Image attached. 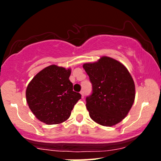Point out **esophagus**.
<instances>
[{"instance_id":"obj_1","label":"esophagus","mask_w":161,"mask_h":161,"mask_svg":"<svg viewBox=\"0 0 161 161\" xmlns=\"http://www.w3.org/2000/svg\"><path fill=\"white\" fill-rule=\"evenodd\" d=\"M80 94H81V95H82V97L83 98V97H84V96H85V93H84V92H83V91H81V92H80Z\"/></svg>"}]
</instances>
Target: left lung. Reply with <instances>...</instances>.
Wrapping results in <instances>:
<instances>
[{
    "mask_svg": "<svg viewBox=\"0 0 161 161\" xmlns=\"http://www.w3.org/2000/svg\"><path fill=\"white\" fill-rule=\"evenodd\" d=\"M83 68L92 85V95L86 97L90 117L104 126L117 124L128 114L136 96L135 83L128 69L108 57L85 64Z\"/></svg>",
    "mask_w": 161,
    "mask_h": 161,
    "instance_id": "1",
    "label": "left lung"
}]
</instances>
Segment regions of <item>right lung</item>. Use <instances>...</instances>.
<instances>
[{
  "label": "right lung",
  "mask_w": 161,
  "mask_h": 161,
  "mask_svg": "<svg viewBox=\"0 0 161 161\" xmlns=\"http://www.w3.org/2000/svg\"><path fill=\"white\" fill-rule=\"evenodd\" d=\"M71 70L51 65L40 71L26 88L29 108L41 122L59 124L70 116L81 95L73 90L69 81Z\"/></svg>",
  "instance_id": "obj_1"
}]
</instances>
